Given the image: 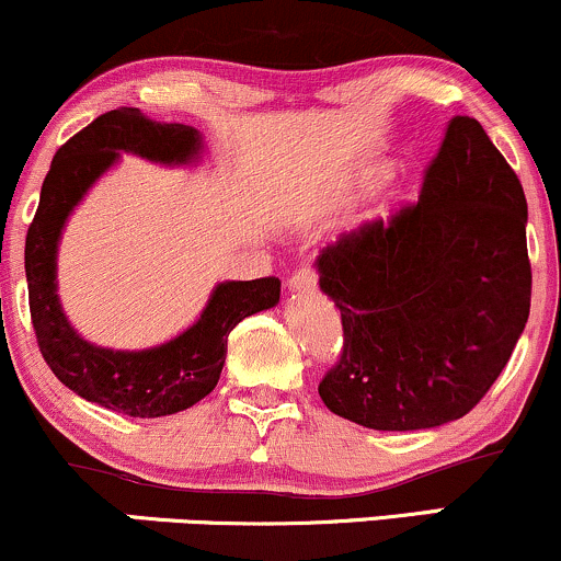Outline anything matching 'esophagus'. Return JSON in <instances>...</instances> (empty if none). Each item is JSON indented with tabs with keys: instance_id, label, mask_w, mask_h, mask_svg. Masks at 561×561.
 <instances>
[{
	"instance_id": "34e87169",
	"label": "esophagus",
	"mask_w": 561,
	"mask_h": 561,
	"mask_svg": "<svg viewBox=\"0 0 561 561\" xmlns=\"http://www.w3.org/2000/svg\"><path fill=\"white\" fill-rule=\"evenodd\" d=\"M289 293H313L317 289V272L308 266H302L287 279Z\"/></svg>"
}]
</instances>
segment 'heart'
Instances as JSON below:
<instances>
[{
	"mask_svg": "<svg viewBox=\"0 0 561 561\" xmlns=\"http://www.w3.org/2000/svg\"><path fill=\"white\" fill-rule=\"evenodd\" d=\"M392 176H396V165L388 163V160H379V163L366 165V169L358 173L356 184L362 192H377L382 190Z\"/></svg>",
	"mask_w": 561,
	"mask_h": 561,
	"instance_id": "1",
	"label": "heart"
}]
</instances>
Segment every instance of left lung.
<instances>
[{
    "instance_id": "left-lung-1",
    "label": "left lung",
    "mask_w": 561,
    "mask_h": 561,
    "mask_svg": "<svg viewBox=\"0 0 561 561\" xmlns=\"http://www.w3.org/2000/svg\"><path fill=\"white\" fill-rule=\"evenodd\" d=\"M527 203L474 118H450L420 203L317 259L343 317L321 379L332 414L385 433L461 420L499 379L530 317Z\"/></svg>"
}]
</instances>
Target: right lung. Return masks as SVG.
<instances>
[{
	"mask_svg": "<svg viewBox=\"0 0 561 561\" xmlns=\"http://www.w3.org/2000/svg\"><path fill=\"white\" fill-rule=\"evenodd\" d=\"M124 152L160 165H197L205 145L195 126L160 124L137 107L94 118L53 158L25 234V279L38 347L55 377L89 403L156 420L190 409L216 388L229 332L279 302V279L218 282L195 324L145 351H113L83 340L57 295V248L76 205Z\"/></svg>",
	"mask_w": 561,
	"mask_h": 561,
	"instance_id": "right-lung-1",
	"label": "right lung"
}]
</instances>
